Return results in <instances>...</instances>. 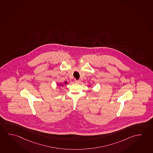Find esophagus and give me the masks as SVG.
I'll return each mask as SVG.
<instances>
[{"label":"esophagus","mask_w":153,"mask_h":153,"mask_svg":"<svg viewBox=\"0 0 153 153\" xmlns=\"http://www.w3.org/2000/svg\"><path fill=\"white\" fill-rule=\"evenodd\" d=\"M80 82H81V80H75V83H80Z\"/></svg>","instance_id":"1"}]
</instances>
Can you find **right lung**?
<instances>
[{
	"label": "right lung",
	"instance_id": "1",
	"mask_svg": "<svg viewBox=\"0 0 153 153\" xmlns=\"http://www.w3.org/2000/svg\"><path fill=\"white\" fill-rule=\"evenodd\" d=\"M65 84H66V82H65Z\"/></svg>",
	"mask_w": 153,
	"mask_h": 153
}]
</instances>
